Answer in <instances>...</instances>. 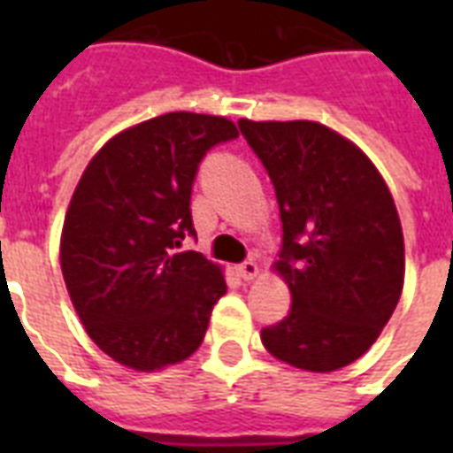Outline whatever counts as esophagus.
I'll return each mask as SVG.
<instances>
[{"label":"esophagus","instance_id":"obj_1","mask_svg":"<svg viewBox=\"0 0 453 453\" xmlns=\"http://www.w3.org/2000/svg\"><path fill=\"white\" fill-rule=\"evenodd\" d=\"M258 265H256L254 261H247V263H242V265H237V275L242 277V280H247V282H251V280H256L258 277Z\"/></svg>","mask_w":453,"mask_h":453}]
</instances>
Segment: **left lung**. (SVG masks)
Wrapping results in <instances>:
<instances>
[{
    "instance_id": "1",
    "label": "left lung",
    "mask_w": 453,
    "mask_h": 453,
    "mask_svg": "<svg viewBox=\"0 0 453 453\" xmlns=\"http://www.w3.org/2000/svg\"><path fill=\"white\" fill-rule=\"evenodd\" d=\"M275 185L289 315L261 331L265 350L303 372L352 365L380 336L404 287L393 195L357 145L319 122L240 119Z\"/></svg>"
}]
</instances>
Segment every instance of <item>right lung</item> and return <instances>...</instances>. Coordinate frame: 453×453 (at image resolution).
<instances>
[{
  "mask_svg": "<svg viewBox=\"0 0 453 453\" xmlns=\"http://www.w3.org/2000/svg\"><path fill=\"white\" fill-rule=\"evenodd\" d=\"M237 136L226 117L166 112L112 136L67 204L60 270L84 329L117 365L159 372L204 341L227 291L219 263L178 251L195 234L197 164Z\"/></svg>",
  "mask_w": 453,
  "mask_h": 453,
  "instance_id": "add662e5",
  "label": "right lung"
}]
</instances>
